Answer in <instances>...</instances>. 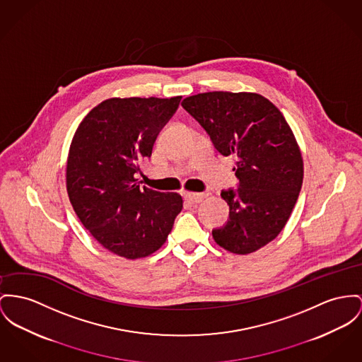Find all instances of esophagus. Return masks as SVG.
<instances>
[{
  "label": "esophagus",
  "mask_w": 362,
  "mask_h": 362,
  "mask_svg": "<svg viewBox=\"0 0 362 362\" xmlns=\"http://www.w3.org/2000/svg\"><path fill=\"white\" fill-rule=\"evenodd\" d=\"M185 197H187V200H188L189 203L197 204V203H202V202H203V199L206 197V194H204V193L189 192L185 194Z\"/></svg>",
  "instance_id": "obj_1"
}]
</instances>
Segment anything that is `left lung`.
I'll return each instance as SVG.
<instances>
[{"instance_id":"8db88e82","label":"left lung","mask_w":362,"mask_h":362,"mask_svg":"<svg viewBox=\"0 0 362 362\" xmlns=\"http://www.w3.org/2000/svg\"><path fill=\"white\" fill-rule=\"evenodd\" d=\"M181 105L221 155L238 158V189L221 192L229 219L213 229L214 240L233 254L259 250L283 230L302 188L303 160L288 123L257 93L209 92Z\"/></svg>"}]
</instances>
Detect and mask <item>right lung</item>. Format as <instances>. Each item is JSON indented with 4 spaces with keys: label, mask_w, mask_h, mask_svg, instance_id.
<instances>
[{
    "label": "right lung",
    "mask_w": 362,
    "mask_h": 362,
    "mask_svg": "<svg viewBox=\"0 0 362 362\" xmlns=\"http://www.w3.org/2000/svg\"><path fill=\"white\" fill-rule=\"evenodd\" d=\"M181 98H108L75 132L67 162L70 202L90 235L127 259L159 250L182 210L178 193L141 188L136 178Z\"/></svg>",
    "instance_id": "add662e5"
}]
</instances>
